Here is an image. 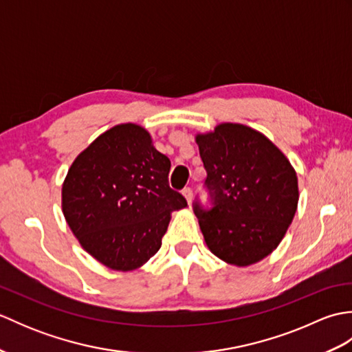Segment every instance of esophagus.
Instances as JSON below:
<instances>
[{
    "mask_svg": "<svg viewBox=\"0 0 352 352\" xmlns=\"http://www.w3.org/2000/svg\"><path fill=\"white\" fill-rule=\"evenodd\" d=\"M183 195H184L186 199H188V203L190 204V203H192V195H193L192 189H190V188H184V189H183Z\"/></svg>",
    "mask_w": 352,
    "mask_h": 352,
    "instance_id": "esophagus-1",
    "label": "esophagus"
}]
</instances>
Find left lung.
I'll use <instances>...</instances> for the list:
<instances>
[{"mask_svg":"<svg viewBox=\"0 0 352 352\" xmlns=\"http://www.w3.org/2000/svg\"><path fill=\"white\" fill-rule=\"evenodd\" d=\"M210 208L195 201L204 241L216 257L250 266L269 256L298 207V178L287 157L265 134L242 124H219L197 134Z\"/></svg>","mask_w":352,"mask_h":352,"instance_id":"1","label":"left lung"}]
</instances>
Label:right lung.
I'll list each match as a JSON object with an SVG mask.
<instances>
[{"mask_svg":"<svg viewBox=\"0 0 352 352\" xmlns=\"http://www.w3.org/2000/svg\"><path fill=\"white\" fill-rule=\"evenodd\" d=\"M169 169L140 125H115L96 138L62 188L65 219L80 245L113 271L146 263L160 250L170 213L188 206L169 188Z\"/></svg>","mask_w":352,"mask_h":352,"instance_id":"right-lung-1","label":"right lung"}]
</instances>
